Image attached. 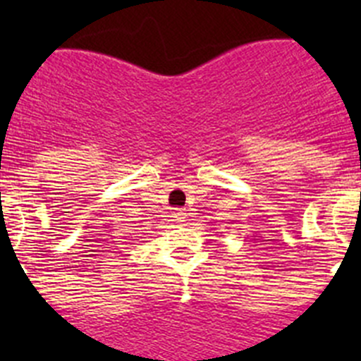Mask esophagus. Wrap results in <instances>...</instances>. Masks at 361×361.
<instances>
[{"label":"esophagus","mask_w":361,"mask_h":361,"mask_svg":"<svg viewBox=\"0 0 361 361\" xmlns=\"http://www.w3.org/2000/svg\"><path fill=\"white\" fill-rule=\"evenodd\" d=\"M187 209H185V207H176V209L173 211V216H174V220L178 221V224H183L185 220H187Z\"/></svg>","instance_id":"esophagus-1"}]
</instances>
